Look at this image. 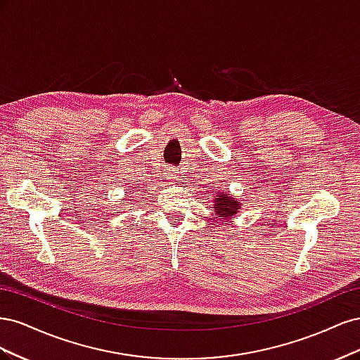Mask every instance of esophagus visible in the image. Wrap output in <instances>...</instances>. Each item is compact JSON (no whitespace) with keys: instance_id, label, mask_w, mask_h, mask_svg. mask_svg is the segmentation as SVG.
Here are the masks:
<instances>
[{"instance_id":"esophagus-1","label":"esophagus","mask_w":360,"mask_h":360,"mask_svg":"<svg viewBox=\"0 0 360 360\" xmlns=\"http://www.w3.org/2000/svg\"><path fill=\"white\" fill-rule=\"evenodd\" d=\"M167 179H168L169 181H172V183H176V181L179 180V171L174 169V168L168 169V171H167Z\"/></svg>"}]
</instances>
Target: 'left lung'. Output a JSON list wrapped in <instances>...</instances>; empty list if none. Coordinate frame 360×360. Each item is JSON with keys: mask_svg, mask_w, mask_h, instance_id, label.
<instances>
[{"mask_svg": "<svg viewBox=\"0 0 360 360\" xmlns=\"http://www.w3.org/2000/svg\"><path fill=\"white\" fill-rule=\"evenodd\" d=\"M240 207H242V202L236 200L234 197H231V193L217 192L216 198H213L212 210L217 219L226 222L238 214V212H240Z\"/></svg>", "mask_w": 360, "mask_h": 360, "instance_id": "1", "label": "left lung"}]
</instances>
